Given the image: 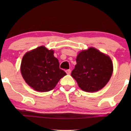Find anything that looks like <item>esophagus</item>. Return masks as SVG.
Returning a JSON list of instances; mask_svg holds the SVG:
<instances>
[{
  "instance_id": "34e87169",
  "label": "esophagus",
  "mask_w": 131,
  "mask_h": 131,
  "mask_svg": "<svg viewBox=\"0 0 131 131\" xmlns=\"http://www.w3.org/2000/svg\"><path fill=\"white\" fill-rule=\"evenodd\" d=\"M66 73L68 74V75H70L71 73V70H66Z\"/></svg>"
}]
</instances>
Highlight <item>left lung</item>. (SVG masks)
<instances>
[{"mask_svg": "<svg viewBox=\"0 0 131 131\" xmlns=\"http://www.w3.org/2000/svg\"><path fill=\"white\" fill-rule=\"evenodd\" d=\"M72 77L82 90L96 92L106 85L113 73V63L108 56L94 47L81 51L76 58Z\"/></svg>", "mask_w": 131, "mask_h": 131, "instance_id": "1", "label": "left lung"}]
</instances>
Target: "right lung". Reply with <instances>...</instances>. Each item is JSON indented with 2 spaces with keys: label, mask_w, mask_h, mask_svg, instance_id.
I'll return each instance as SVG.
<instances>
[{
  "label": "right lung",
  "mask_w": 131,
  "mask_h": 131,
  "mask_svg": "<svg viewBox=\"0 0 131 131\" xmlns=\"http://www.w3.org/2000/svg\"><path fill=\"white\" fill-rule=\"evenodd\" d=\"M21 72L26 83L34 90L48 92L56 87L67 73L59 68V61L54 51L44 46L27 52L21 64Z\"/></svg>",
  "instance_id": "obj_1"
}]
</instances>
